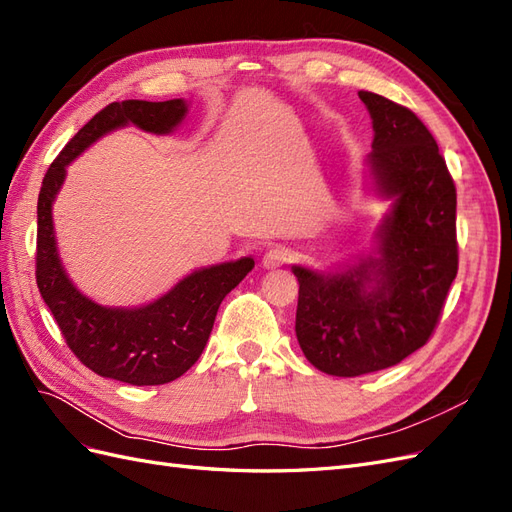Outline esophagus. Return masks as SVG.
<instances>
[{
    "label": "esophagus",
    "instance_id": "obj_1",
    "mask_svg": "<svg viewBox=\"0 0 512 512\" xmlns=\"http://www.w3.org/2000/svg\"><path fill=\"white\" fill-rule=\"evenodd\" d=\"M290 260V250L288 247H282V245H277V247H271V250L262 256V269H267V271H271V269H277V267H282V265H286V262Z\"/></svg>",
    "mask_w": 512,
    "mask_h": 512
}]
</instances>
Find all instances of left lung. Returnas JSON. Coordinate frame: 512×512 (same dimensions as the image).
<instances>
[{
  "label": "left lung",
  "instance_id": "1",
  "mask_svg": "<svg viewBox=\"0 0 512 512\" xmlns=\"http://www.w3.org/2000/svg\"><path fill=\"white\" fill-rule=\"evenodd\" d=\"M374 128L365 190L389 200L367 254L333 271L292 265L305 359L329 376L393 367L427 344L457 275V194L431 132L406 106L359 91Z\"/></svg>",
  "mask_w": 512,
  "mask_h": 512
}]
</instances>
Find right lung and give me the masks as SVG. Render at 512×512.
<instances>
[{
    "instance_id": "1",
    "label": "right lung",
    "mask_w": 512,
    "mask_h": 512,
    "mask_svg": "<svg viewBox=\"0 0 512 512\" xmlns=\"http://www.w3.org/2000/svg\"><path fill=\"white\" fill-rule=\"evenodd\" d=\"M188 115L183 98L113 102L87 121L46 170L38 196L36 282L70 350L102 378L156 386L183 376L203 354L226 294L254 269V258L200 267L162 297L138 307H106L74 286L59 258L53 203L66 168L108 132L136 126L149 134L175 132Z\"/></svg>"
}]
</instances>
